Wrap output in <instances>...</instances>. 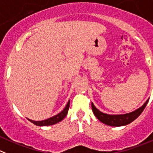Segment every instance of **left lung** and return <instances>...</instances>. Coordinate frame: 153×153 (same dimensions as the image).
<instances>
[{
    "label": "left lung",
    "instance_id": "obj_1",
    "mask_svg": "<svg viewBox=\"0 0 153 153\" xmlns=\"http://www.w3.org/2000/svg\"><path fill=\"white\" fill-rule=\"evenodd\" d=\"M148 100L140 108L135 110L134 112H132L131 113L125 114V115H108V114H105L101 112L100 111L98 110L96 107L94 106V103H91V106H92V110L95 116L98 118L102 123L105 124L109 126H123V125H126L132 122L133 121H134L139 115H140L144 110L145 107L146 106L148 103Z\"/></svg>",
    "mask_w": 153,
    "mask_h": 153
}]
</instances>
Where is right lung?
Segmentation results:
<instances>
[{"mask_svg": "<svg viewBox=\"0 0 153 153\" xmlns=\"http://www.w3.org/2000/svg\"><path fill=\"white\" fill-rule=\"evenodd\" d=\"M69 104H70V102L68 101L66 106L65 107V109H64L60 113L55 115V116H53L51 117V118H48V119L44 120V121H40V122H35V121H32V120H30V119H28V121H30L31 123H33L35 124V125H38V126H48V125H55V124L61 122V121H62L65 116H66L67 113H68V109H69Z\"/></svg>", "mask_w": 153, "mask_h": 153, "instance_id": "1", "label": "right lung"}]
</instances>
